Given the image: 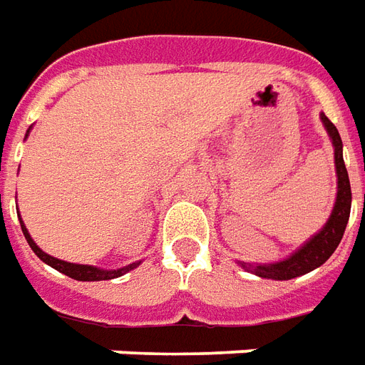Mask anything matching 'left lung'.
I'll return each instance as SVG.
<instances>
[{
    "label": "left lung",
    "mask_w": 365,
    "mask_h": 365,
    "mask_svg": "<svg viewBox=\"0 0 365 365\" xmlns=\"http://www.w3.org/2000/svg\"><path fill=\"white\" fill-rule=\"evenodd\" d=\"M320 121L327 129L328 137L334 147V169H336V202L334 208L328 216L327 224L309 237L304 244L294 250L285 259L273 261V263H250V261H237V265L247 273H253L257 277L273 279V281H289V279L301 277L311 273L312 269L320 267L324 261L334 253L344 236V230L350 218V208H352V188H350V178L348 170L344 165L342 157V139L334 123L328 120L324 113H320Z\"/></svg>",
    "instance_id": "left-lung-1"
}]
</instances>
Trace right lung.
I'll use <instances>...</instances> for the list:
<instances>
[{
  "label": "right lung",
  "mask_w": 365,
  "mask_h": 365,
  "mask_svg": "<svg viewBox=\"0 0 365 365\" xmlns=\"http://www.w3.org/2000/svg\"><path fill=\"white\" fill-rule=\"evenodd\" d=\"M31 128L27 129V133L25 137L29 135ZM17 216H19V222H21V230H23V236L27 240V244L31 245V250L35 252L38 259L45 261L46 265H51L53 269L61 271L64 275H68V277L76 279V281H110V279L121 277V275H125L131 269H135L141 265V261H135V263H129L125 267H120V269H102V267H96V265H82V263H71V261H64L58 259V257H53V255H48L45 253L37 244H35V240L31 237L29 230L25 226V222L21 220V214L17 212Z\"/></svg>",
  "instance_id": "obj_1"
}]
</instances>
